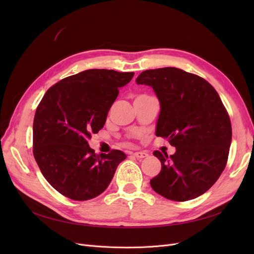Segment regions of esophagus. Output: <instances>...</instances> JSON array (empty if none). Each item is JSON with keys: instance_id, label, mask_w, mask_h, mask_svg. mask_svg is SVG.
<instances>
[{"instance_id": "obj_1", "label": "esophagus", "mask_w": 254, "mask_h": 254, "mask_svg": "<svg viewBox=\"0 0 254 254\" xmlns=\"http://www.w3.org/2000/svg\"><path fill=\"white\" fill-rule=\"evenodd\" d=\"M132 155H133L134 157H136V158L142 159V158H146V157H147L148 153L146 152V151H136V152H133Z\"/></svg>"}]
</instances>
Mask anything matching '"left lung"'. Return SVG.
Wrapping results in <instances>:
<instances>
[{"mask_svg":"<svg viewBox=\"0 0 254 254\" xmlns=\"http://www.w3.org/2000/svg\"><path fill=\"white\" fill-rule=\"evenodd\" d=\"M137 84L149 86L160 102L156 135L167 137L176 152L153 151L161 172L152 190L174 201L202 195L225 170L232 127L221 99L211 84L177 67L142 72Z\"/></svg>","mask_w":254,"mask_h":254,"instance_id":"8db88e82","label":"left lung"}]
</instances>
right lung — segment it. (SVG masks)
I'll return each mask as SVG.
<instances>
[{"instance_id": "1", "label": "right lung", "mask_w": 254, "mask_h": 254, "mask_svg": "<svg viewBox=\"0 0 254 254\" xmlns=\"http://www.w3.org/2000/svg\"><path fill=\"white\" fill-rule=\"evenodd\" d=\"M134 73L92 68L68 76L51 87L36 110L34 157L44 178L73 200H89L108 188L121 150L96 155L88 140L101 130L119 89Z\"/></svg>"}]
</instances>
